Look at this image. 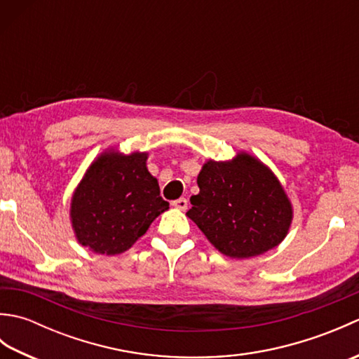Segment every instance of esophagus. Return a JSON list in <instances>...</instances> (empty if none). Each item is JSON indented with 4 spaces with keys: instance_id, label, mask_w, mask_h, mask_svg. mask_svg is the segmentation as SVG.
<instances>
[{
    "instance_id": "esophagus-1",
    "label": "esophagus",
    "mask_w": 359,
    "mask_h": 359,
    "mask_svg": "<svg viewBox=\"0 0 359 359\" xmlns=\"http://www.w3.org/2000/svg\"><path fill=\"white\" fill-rule=\"evenodd\" d=\"M171 205L175 208H179V210H187L188 208V201L185 199V197H180V199L172 201Z\"/></svg>"
}]
</instances>
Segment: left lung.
<instances>
[{
	"mask_svg": "<svg viewBox=\"0 0 359 359\" xmlns=\"http://www.w3.org/2000/svg\"><path fill=\"white\" fill-rule=\"evenodd\" d=\"M187 216L220 253L253 257L279 245L292 222V205L269 168L248 154L210 160L197 175Z\"/></svg>",
	"mask_w": 359,
	"mask_h": 359,
	"instance_id": "8db88e82",
	"label": "left lung"
}]
</instances>
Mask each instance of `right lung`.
Instances as JSON below:
<instances>
[{
  "label": "right lung",
  "instance_id": "1",
  "mask_svg": "<svg viewBox=\"0 0 359 359\" xmlns=\"http://www.w3.org/2000/svg\"><path fill=\"white\" fill-rule=\"evenodd\" d=\"M147 154L108 152L90 165L72 197L77 239L100 255L123 253L170 208L147 168Z\"/></svg>",
  "mask_w": 359,
  "mask_h": 359
}]
</instances>
